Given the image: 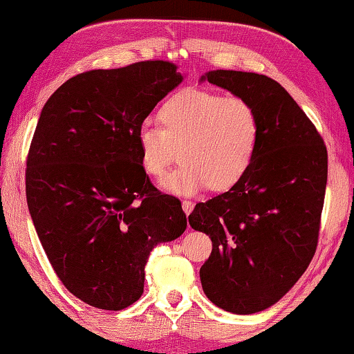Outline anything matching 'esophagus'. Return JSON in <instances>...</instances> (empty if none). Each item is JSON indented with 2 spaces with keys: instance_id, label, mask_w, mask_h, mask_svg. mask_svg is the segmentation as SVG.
<instances>
[{
  "instance_id": "34e87169",
  "label": "esophagus",
  "mask_w": 354,
  "mask_h": 354,
  "mask_svg": "<svg viewBox=\"0 0 354 354\" xmlns=\"http://www.w3.org/2000/svg\"><path fill=\"white\" fill-rule=\"evenodd\" d=\"M193 207H194V204H193L192 201H183V203H182V209H183V212H185L187 215L192 214Z\"/></svg>"
}]
</instances>
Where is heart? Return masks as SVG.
<instances>
[{"label": "heart", "instance_id": "heart-1", "mask_svg": "<svg viewBox=\"0 0 354 354\" xmlns=\"http://www.w3.org/2000/svg\"><path fill=\"white\" fill-rule=\"evenodd\" d=\"M161 126L142 122L137 131L140 165L162 178L180 153L182 162L162 182L167 193L194 196L211 185H236L252 166L260 140L259 115L243 97L185 89L161 105Z\"/></svg>", "mask_w": 354, "mask_h": 354}]
</instances>
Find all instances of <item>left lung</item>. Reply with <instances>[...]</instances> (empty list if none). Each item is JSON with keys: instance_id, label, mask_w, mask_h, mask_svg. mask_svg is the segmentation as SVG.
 Here are the masks:
<instances>
[{"instance_id": "left-lung-1", "label": "left lung", "mask_w": 354, "mask_h": 354, "mask_svg": "<svg viewBox=\"0 0 354 354\" xmlns=\"http://www.w3.org/2000/svg\"><path fill=\"white\" fill-rule=\"evenodd\" d=\"M203 81L252 104L260 140L248 174L228 192L199 203L193 230L212 252L199 270L218 308L252 315L292 289L313 259L327 183V150L313 122L278 81L248 71L215 70Z\"/></svg>"}]
</instances>
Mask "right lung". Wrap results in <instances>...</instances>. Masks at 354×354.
<instances>
[{"instance_id": "right-lung-1", "label": "right lung", "mask_w": 354, "mask_h": 354, "mask_svg": "<svg viewBox=\"0 0 354 354\" xmlns=\"http://www.w3.org/2000/svg\"><path fill=\"white\" fill-rule=\"evenodd\" d=\"M183 81L177 66L147 60L76 75L41 110L27 160V204L59 279L100 310L140 299L155 245L187 228L178 199L143 171L137 131Z\"/></svg>"}]
</instances>
